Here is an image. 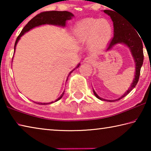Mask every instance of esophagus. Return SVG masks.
Wrapping results in <instances>:
<instances>
[{"instance_id": "obj_1", "label": "esophagus", "mask_w": 151, "mask_h": 151, "mask_svg": "<svg viewBox=\"0 0 151 151\" xmlns=\"http://www.w3.org/2000/svg\"><path fill=\"white\" fill-rule=\"evenodd\" d=\"M85 63H93L94 62V60L93 58H91V57H87L85 58V60H84Z\"/></svg>"}]
</instances>
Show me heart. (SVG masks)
Masks as SVG:
<instances>
[{
	"label": "heart",
	"mask_w": 151,
	"mask_h": 151,
	"mask_svg": "<svg viewBox=\"0 0 151 151\" xmlns=\"http://www.w3.org/2000/svg\"><path fill=\"white\" fill-rule=\"evenodd\" d=\"M113 34V26L106 19H86L78 22L73 29L75 39L88 42L89 49L98 52L111 40Z\"/></svg>",
	"instance_id": "heart-1"
}]
</instances>
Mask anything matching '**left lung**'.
<instances>
[{"instance_id":"8db88e82","label":"left lung","mask_w":151,"mask_h":151,"mask_svg":"<svg viewBox=\"0 0 151 151\" xmlns=\"http://www.w3.org/2000/svg\"><path fill=\"white\" fill-rule=\"evenodd\" d=\"M113 11H111V10L103 11L104 12L111 17V20L113 22L114 27V37L111 42H109V45L107 46L106 51L111 50L112 48L117 44H123L126 45L131 51L134 61L135 73L134 78H133V81H132V83L129 88L127 92H125L123 95L115 100H106V99H102L96 93V92L93 89V93L97 99H100L101 101L108 102L121 100L123 97L126 96L136 86L138 81H139L140 68H141L143 64V59H144L142 42L140 39L141 37H139V34L138 35L139 32L136 29H134V27L132 26L131 22L125 20L123 17H122L121 15L120 16V14Z\"/></svg>"}]
</instances>
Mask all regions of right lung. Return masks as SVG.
I'll return each mask as SVG.
<instances>
[{
	"label": "right lung",
	"mask_w": 151,
	"mask_h": 151,
	"mask_svg": "<svg viewBox=\"0 0 151 151\" xmlns=\"http://www.w3.org/2000/svg\"><path fill=\"white\" fill-rule=\"evenodd\" d=\"M73 17H74V14L68 11H47V12H41V13L37 14V16H35L34 18H32V19L30 20L29 22H28V23L26 24V26H25L23 28V29L22 30V31L20 33L19 37H17L16 42H15V44H14V53L15 52V49H16V46L17 45V42H19L20 37L25 34V32H27L28 31H29L30 29H33V28L39 27L40 25H42V24H52V25H56V26L65 27L66 21L68 20H70ZM79 66H80V63L76 66L75 68H78ZM75 68L70 71L69 74H68V76H69V75L72 73L73 71L74 70H75ZM67 80H68V77L66 78V81H67ZM64 94H65V91H63V94L60 96L59 98H58L55 102L59 101L64 95ZM55 102L52 101V102H50V103H36L39 104H48L53 103H55Z\"/></svg>",
	"instance_id": "obj_1"
}]
</instances>
